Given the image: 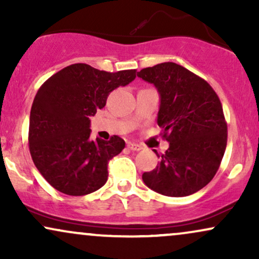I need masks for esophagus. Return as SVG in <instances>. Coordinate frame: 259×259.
I'll use <instances>...</instances> for the list:
<instances>
[{"instance_id":"34e87169","label":"esophagus","mask_w":259,"mask_h":259,"mask_svg":"<svg viewBox=\"0 0 259 259\" xmlns=\"http://www.w3.org/2000/svg\"><path fill=\"white\" fill-rule=\"evenodd\" d=\"M127 148H129V150H132V151H140V150H141V146H139V145L132 144V142H129V144H127Z\"/></svg>"}]
</instances>
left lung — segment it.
<instances>
[{"label": "left lung", "instance_id": "left-lung-1", "mask_svg": "<svg viewBox=\"0 0 259 259\" xmlns=\"http://www.w3.org/2000/svg\"><path fill=\"white\" fill-rule=\"evenodd\" d=\"M138 76L159 94L157 124L169 148L142 180L170 197L197 192L214 178L224 156L228 126L218 95L206 80L186 68L165 62L144 68Z\"/></svg>", "mask_w": 259, "mask_h": 259}]
</instances>
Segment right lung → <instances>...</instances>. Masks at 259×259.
<instances>
[{
	"label": "right lung",
	"mask_w": 259,
	"mask_h": 259,
	"mask_svg": "<svg viewBox=\"0 0 259 259\" xmlns=\"http://www.w3.org/2000/svg\"><path fill=\"white\" fill-rule=\"evenodd\" d=\"M136 78V70L109 73L85 63L68 65L38 89L30 111L29 150L35 167L59 192L84 196L108 179V162L125 147L119 136L90 139V117L108 95Z\"/></svg>",
	"instance_id": "1"
}]
</instances>
